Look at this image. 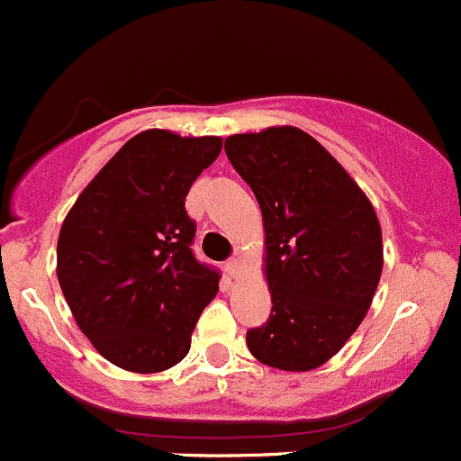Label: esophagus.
Segmentation results:
<instances>
[{
	"label": "esophagus",
	"mask_w": 461,
	"mask_h": 461,
	"mask_svg": "<svg viewBox=\"0 0 461 461\" xmlns=\"http://www.w3.org/2000/svg\"><path fill=\"white\" fill-rule=\"evenodd\" d=\"M227 272H230V276H240V272H243V263H240V258H231L227 260Z\"/></svg>",
	"instance_id": "1"
}]
</instances>
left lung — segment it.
Returning a JSON list of instances; mask_svg holds the SVG:
<instances>
[{
    "label": "left lung",
    "instance_id": "obj_1",
    "mask_svg": "<svg viewBox=\"0 0 461 461\" xmlns=\"http://www.w3.org/2000/svg\"><path fill=\"white\" fill-rule=\"evenodd\" d=\"M225 151L265 227L272 314L249 330L248 348L269 368L308 373L346 346L370 310L384 269L379 218L352 176L301 129L236 133Z\"/></svg>",
    "mask_w": 461,
    "mask_h": 461
}]
</instances>
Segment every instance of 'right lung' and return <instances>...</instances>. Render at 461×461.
I'll list each match as a JSON object with an SVG mask.
<instances>
[{
  "mask_svg": "<svg viewBox=\"0 0 461 461\" xmlns=\"http://www.w3.org/2000/svg\"><path fill=\"white\" fill-rule=\"evenodd\" d=\"M222 138L147 129L97 171L67 213L58 281L77 328L129 373L180 364L196 321L218 292V272L192 252L196 222L185 212L194 180Z\"/></svg>",
  "mask_w": 461,
  "mask_h": 461,
  "instance_id": "1",
  "label": "right lung"
}]
</instances>
